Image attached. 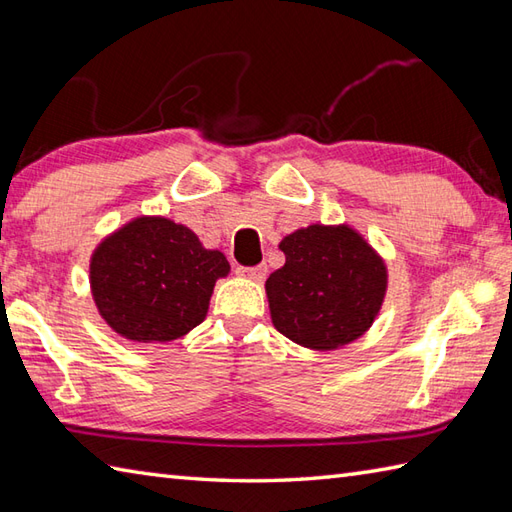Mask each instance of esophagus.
<instances>
[{"label": "esophagus", "mask_w": 512, "mask_h": 512, "mask_svg": "<svg viewBox=\"0 0 512 512\" xmlns=\"http://www.w3.org/2000/svg\"><path fill=\"white\" fill-rule=\"evenodd\" d=\"M237 275H239V277H244V279L264 281V279H266V275H268V268H266L264 264L253 266V268H244V266H239V268H237Z\"/></svg>", "instance_id": "34e87169"}]
</instances>
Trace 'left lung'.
Here are the masks:
<instances>
[{
    "instance_id": "1",
    "label": "left lung",
    "mask_w": 512,
    "mask_h": 512,
    "mask_svg": "<svg viewBox=\"0 0 512 512\" xmlns=\"http://www.w3.org/2000/svg\"><path fill=\"white\" fill-rule=\"evenodd\" d=\"M286 264L266 279L270 319L292 343L330 352L372 328L387 264L350 224H310L279 242Z\"/></svg>"
}]
</instances>
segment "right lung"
<instances>
[{"label":"right lung","mask_w":512,"mask_h":512,"mask_svg":"<svg viewBox=\"0 0 512 512\" xmlns=\"http://www.w3.org/2000/svg\"><path fill=\"white\" fill-rule=\"evenodd\" d=\"M231 273L224 253L204 248L191 228L162 215H138L90 257L96 310L134 343H169L209 312L215 281Z\"/></svg>","instance_id":"right-lung-1"}]
</instances>
